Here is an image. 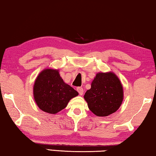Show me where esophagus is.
Wrapping results in <instances>:
<instances>
[{
  "label": "esophagus",
  "mask_w": 156,
  "mask_h": 156,
  "mask_svg": "<svg viewBox=\"0 0 156 156\" xmlns=\"http://www.w3.org/2000/svg\"><path fill=\"white\" fill-rule=\"evenodd\" d=\"M76 90H77L79 94H80V95H81V96L83 95V93H84V89H83L82 87H77Z\"/></svg>",
  "instance_id": "34e87169"
}]
</instances>
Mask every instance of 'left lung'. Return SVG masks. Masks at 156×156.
<instances>
[{"label":"left lung","instance_id":"left-lung-1","mask_svg":"<svg viewBox=\"0 0 156 156\" xmlns=\"http://www.w3.org/2000/svg\"><path fill=\"white\" fill-rule=\"evenodd\" d=\"M91 112L97 116H107L116 112L122 104L123 91L118 76L113 72H99L84 96Z\"/></svg>","mask_w":156,"mask_h":156}]
</instances>
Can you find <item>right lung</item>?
<instances>
[{"instance_id": "obj_1", "label": "right lung", "mask_w": 156, "mask_h": 156, "mask_svg": "<svg viewBox=\"0 0 156 156\" xmlns=\"http://www.w3.org/2000/svg\"><path fill=\"white\" fill-rule=\"evenodd\" d=\"M78 94L77 91L64 82L58 69L42 70L33 87L34 99L38 107L52 114L64 109L69 100Z\"/></svg>"}]
</instances>
